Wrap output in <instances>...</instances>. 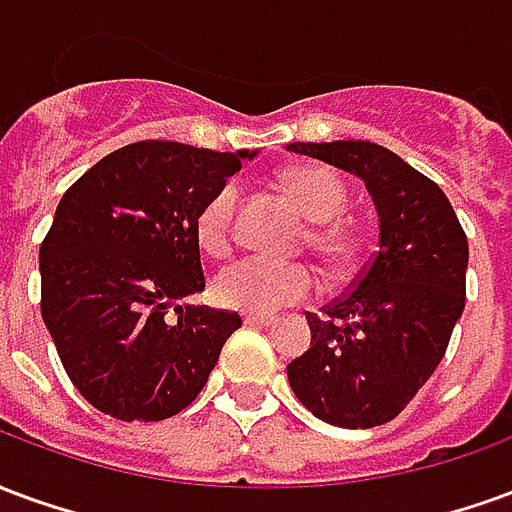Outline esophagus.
I'll return each mask as SVG.
<instances>
[{"label": "esophagus", "mask_w": 512, "mask_h": 512, "mask_svg": "<svg viewBox=\"0 0 512 512\" xmlns=\"http://www.w3.org/2000/svg\"><path fill=\"white\" fill-rule=\"evenodd\" d=\"M274 321H277L274 315H257V312L244 315V326H271Z\"/></svg>", "instance_id": "34e87169"}]
</instances>
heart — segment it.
<instances>
[{
	"mask_svg": "<svg viewBox=\"0 0 512 512\" xmlns=\"http://www.w3.org/2000/svg\"><path fill=\"white\" fill-rule=\"evenodd\" d=\"M279 186L290 200L312 219L310 246L326 266L343 268L356 255V235L337 216L345 211L348 191L332 169L290 167L279 175ZM238 189L227 183L197 213V241L213 257H222L233 246ZM315 290V277L301 263H279L268 257H244L222 268L213 277V299L230 310L268 315L293 307Z\"/></svg>",
	"mask_w": 512,
	"mask_h": 512,
	"instance_id": "heart-1",
	"label": "heart"
}]
</instances>
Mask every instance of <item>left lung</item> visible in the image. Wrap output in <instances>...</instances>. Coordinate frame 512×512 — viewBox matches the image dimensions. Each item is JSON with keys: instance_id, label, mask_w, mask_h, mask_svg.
<instances>
[{"instance_id": "1", "label": "left lung", "mask_w": 512, "mask_h": 512, "mask_svg": "<svg viewBox=\"0 0 512 512\" xmlns=\"http://www.w3.org/2000/svg\"><path fill=\"white\" fill-rule=\"evenodd\" d=\"M288 150L365 180L378 213V252L323 315L307 312L310 348L288 381L323 422L376 428L411 403L450 345L466 301V233L444 191L376 142Z\"/></svg>"}]
</instances>
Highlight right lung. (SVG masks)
I'll return each mask as SVG.
<instances>
[{
    "mask_svg": "<svg viewBox=\"0 0 512 512\" xmlns=\"http://www.w3.org/2000/svg\"><path fill=\"white\" fill-rule=\"evenodd\" d=\"M252 156L147 139L62 194L40 244V312L90 406L158 422L200 395L241 318L178 304L205 290L197 213Z\"/></svg>",
    "mask_w": 512,
    "mask_h": 512,
    "instance_id": "1",
    "label": "right lung"
}]
</instances>
